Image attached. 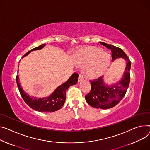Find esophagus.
<instances>
[{"label":"esophagus","instance_id":"1","mask_svg":"<svg viewBox=\"0 0 150 150\" xmlns=\"http://www.w3.org/2000/svg\"><path fill=\"white\" fill-rule=\"evenodd\" d=\"M84 76L83 75L81 74H79V76H78V81H83L84 79Z\"/></svg>","mask_w":150,"mask_h":150}]
</instances>
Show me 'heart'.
<instances>
[{"label":"heart","mask_w":150,"mask_h":150,"mask_svg":"<svg viewBox=\"0 0 150 150\" xmlns=\"http://www.w3.org/2000/svg\"><path fill=\"white\" fill-rule=\"evenodd\" d=\"M76 59L79 66L87 67V74L91 78L101 76L110 63V56L95 47L83 49L76 54Z\"/></svg>","instance_id":"1"}]
</instances>
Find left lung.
<instances>
[{"instance_id": "obj_1", "label": "left lung", "mask_w": 150, "mask_h": 150, "mask_svg": "<svg viewBox=\"0 0 150 150\" xmlns=\"http://www.w3.org/2000/svg\"><path fill=\"white\" fill-rule=\"evenodd\" d=\"M100 43L111 50L112 60L122 57L127 62L125 71L121 81L111 87L105 86L102 77L90 80L91 89L85 96L86 102L93 107L101 109L112 108L120 102L125 96L130 81L129 71L131 62L121 48L103 42Z\"/></svg>"}]
</instances>
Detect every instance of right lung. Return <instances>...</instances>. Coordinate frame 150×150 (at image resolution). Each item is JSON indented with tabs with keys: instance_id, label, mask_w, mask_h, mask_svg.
<instances>
[{
	"instance_id": "1",
	"label": "right lung",
	"mask_w": 150,
	"mask_h": 150,
	"mask_svg": "<svg viewBox=\"0 0 150 150\" xmlns=\"http://www.w3.org/2000/svg\"><path fill=\"white\" fill-rule=\"evenodd\" d=\"M45 45V44H43L31 49V51H28L25 55H24L23 57L28 55L32 51L41 49ZM78 78V74L74 73L66 83L58 87L55 91L52 93V95H51V96L47 98L39 99L35 97H32L24 92L23 89L21 87L20 83H18V76H16V81L20 93H21V96L28 105L38 112L51 113L58 110L63 106L65 103L67 89L70 86L75 85L77 83Z\"/></svg>"
}]
</instances>
